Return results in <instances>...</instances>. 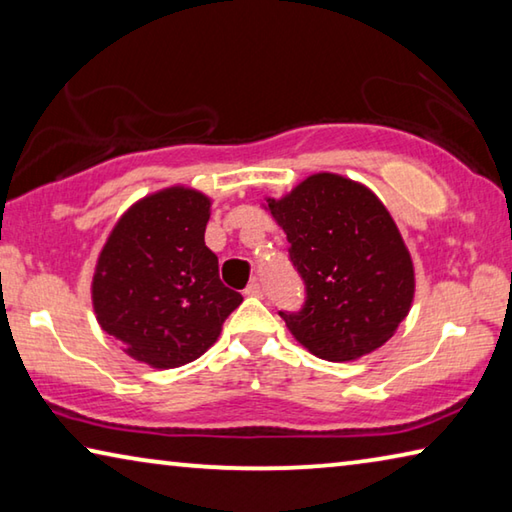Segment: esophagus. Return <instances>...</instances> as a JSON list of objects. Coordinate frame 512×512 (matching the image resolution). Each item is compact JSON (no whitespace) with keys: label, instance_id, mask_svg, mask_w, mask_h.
<instances>
[{"label":"esophagus","instance_id":"obj_1","mask_svg":"<svg viewBox=\"0 0 512 512\" xmlns=\"http://www.w3.org/2000/svg\"><path fill=\"white\" fill-rule=\"evenodd\" d=\"M262 293H264V287L259 282H250L248 284V289H246V296H250V298H262Z\"/></svg>","mask_w":512,"mask_h":512}]
</instances>
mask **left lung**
Masks as SVG:
<instances>
[{
  "label": "left lung",
  "mask_w": 512,
  "mask_h": 512,
  "mask_svg": "<svg viewBox=\"0 0 512 512\" xmlns=\"http://www.w3.org/2000/svg\"><path fill=\"white\" fill-rule=\"evenodd\" d=\"M266 203L307 291L300 311H280L296 341L325 361L381 348L415 293L409 248L384 203L339 173H314Z\"/></svg>",
  "instance_id": "obj_1"
}]
</instances>
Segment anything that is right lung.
Returning <instances> with one entry per match:
<instances>
[{
	"instance_id": "obj_1",
	"label": "right lung",
	"mask_w": 512,
	"mask_h": 512,
	"mask_svg": "<svg viewBox=\"0 0 512 512\" xmlns=\"http://www.w3.org/2000/svg\"><path fill=\"white\" fill-rule=\"evenodd\" d=\"M210 207L192 187L144 196L121 214L99 253L94 314L128 357L151 368L201 357L244 300L219 280V259L205 246Z\"/></svg>"
}]
</instances>
